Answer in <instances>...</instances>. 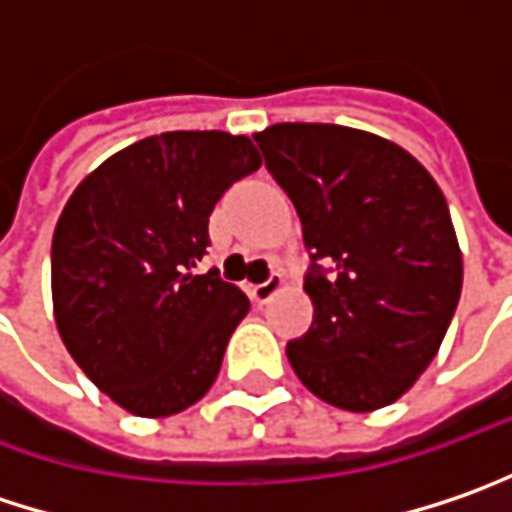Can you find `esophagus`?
Returning <instances> with one entry per match:
<instances>
[{
  "label": "esophagus",
  "instance_id": "1",
  "mask_svg": "<svg viewBox=\"0 0 512 512\" xmlns=\"http://www.w3.org/2000/svg\"><path fill=\"white\" fill-rule=\"evenodd\" d=\"M281 286H284V275H281V272H272L263 284L252 286V298H255L257 304H266V301H272V295H275Z\"/></svg>",
  "mask_w": 512,
  "mask_h": 512
}]
</instances>
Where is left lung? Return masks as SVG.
Masks as SVG:
<instances>
[{"mask_svg":"<svg viewBox=\"0 0 512 512\" xmlns=\"http://www.w3.org/2000/svg\"><path fill=\"white\" fill-rule=\"evenodd\" d=\"M255 141L310 252L316 313L286 345L292 371L345 411L394 403L435 359L464 284L437 182L403 147L339 124H275Z\"/></svg>","mask_w":512,"mask_h":512,"instance_id":"1","label":"left lung"}]
</instances>
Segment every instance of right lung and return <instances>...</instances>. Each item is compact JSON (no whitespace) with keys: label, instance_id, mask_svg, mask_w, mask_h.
Instances as JSON below:
<instances>
[{"label":"right lung","instance_id":"1","mask_svg":"<svg viewBox=\"0 0 512 512\" xmlns=\"http://www.w3.org/2000/svg\"><path fill=\"white\" fill-rule=\"evenodd\" d=\"M260 167L220 130L136 141L92 170L51 240L54 318L80 371L138 417L179 414L214 385L249 298L217 269L196 275L208 217Z\"/></svg>","mask_w":512,"mask_h":512}]
</instances>
